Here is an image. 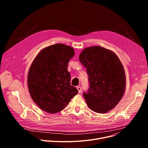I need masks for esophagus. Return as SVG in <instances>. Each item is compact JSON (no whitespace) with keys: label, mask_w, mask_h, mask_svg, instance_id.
<instances>
[{"label":"esophagus","mask_w":148,"mask_h":148,"mask_svg":"<svg viewBox=\"0 0 148 148\" xmlns=\"http://www.w3.org/2000/svg\"><path fill=\"white\" fill-rule=\"evenodd\" d=\"M77 89L78 91V93H80V92H81V87L77 86Z\"/></svg>","instance_id":"obj_1"}]
</instances>
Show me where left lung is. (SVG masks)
Wrapping results in <instances>:
<instances>
[{
  "label": "left lung",
  "instance_id": "8db88e82",
  "mask_svg": "<svg viewBox=\"0 0 148 148\" xmlns=\"http://www.w3.org/2000/svg\"><path fill=\"white\" fill-rule=\"evenodd\" d=\"M79 60L89 77L88 92L84 93L88 107L97 113L108 112L125 92L126 75L121 61L114 51L98 46L84 49Z\"/></svg>",
  "mask_w": 148,
  "mask_h": 148
}]
</instances>
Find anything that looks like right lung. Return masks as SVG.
<instances>
[{"mask_svg":"<svg viewBox=\"0 0 148 148\" xmlns=\"http://www.w3.org/2000/svg\"><path fill=\"white\" fill-rule=\"evenodd\" d=\"M74 49L58 43L42 49L30 67L27 86L30 95L43 111L56 114L65 108L78 90L70 84L67 66Z\"/></svg>","mask_w":148,"mask_h":148,"instance_id":"1","label":"right lung"}]
</instances>
